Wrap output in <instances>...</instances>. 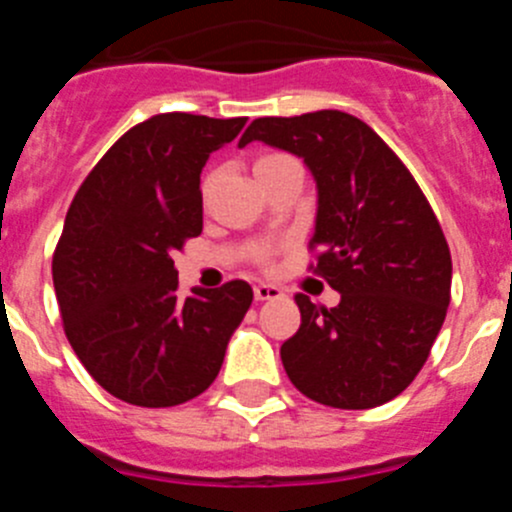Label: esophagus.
<instances>
[{
  "label": "esophagus",
  "instance_id": "esophagus-1",
  "mask_svg": "<svg viewBox=\"0 0 512 512\" xmlns=\"http://www.w3.org/2000/svg\"><path fill=\"white\" fill-rule=\"evenodd\" d=\"M253 295H256V300H277V297H282V287H277V284H256L253 287Z\"/></svg>",
  "mask_w": 512,
  "mask_h": 512
}]
</instances>
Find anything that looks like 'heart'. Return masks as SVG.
Masks as SVG:
<instances>
[{"label":"heart","instance_id":"b5f03b06","mask_svg":"<svg viewBox=\"0 0 512 512\" xmlns=\"http://www.w3.org/2000/svg\"><path fill=\"white\" fill-rule=\"evenodd\" d=\"M284 158H289V156H282V153H266V156H261L259 161H256V166H253V169H259V166L279 164V161H284Z\"/></svg>","mask_w":512,"mask_h":512}]
</instances>
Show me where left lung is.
<instances>
[{"label": "left lung", "instance_id": "8db88e82", "mask_svg": "<svg viewBox=\"0 0 512 512\" xmlns=\"http://www.w3.org/2000/svg\"><path fill=\"white\" fill-rule=\"evenodd\" d=\"M295 153L318 187L310 248L336 307L297 295L300 330L282 343L297 390L341 410L377 408L423 369L451 300V253L425 194L392 148L338 110L259 117L238 146Z\"/></svg>", "mask_w": 512, "mask_h": 512}]
</instances>
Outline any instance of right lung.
<instances>
[{
	"label": "right lung",
	"mask_w": 512,
	"mask_h": 512,
	"mask_svg": "<svg viewBox=\"0 0 512 512\" xmlns=\"http://www.w3.org/2000/svg\"><path fill=\"white\" fill-rule=\"evenodd\" d=\"M246 117L166 112L99 158L53 253L63 330L94 382L138 408L182 405L215 382L253 300L248 282L179 295L174 251L202 233L200 174Z\"/></svg>",
	"instance_id": "obj_1"
}]
</instances>
